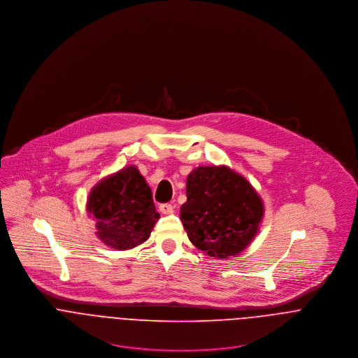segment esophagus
<instances>
[{
  "label": "esophagus",
  "instance_id": "esophagus-1",
  "mask_svg": "<svg viewBox=\"0 0 358 358\" xmlns=\"http://www.w3.org/2000/svg\"><path fill=\"white\" fill-rule=\"evenodd\" d=\"M159 210L164 215H171V213H173V206L171 204H161L159 205Z\"/></svg>",
  "mask_w": 358,
  "mask_h": 358
}]
</instances>
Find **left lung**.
I'll return each instance as SVG.
<instances>
[{"label": "left lung", "mask_w": 358, "mask_h": 358, "mask_svg": "<svg viewBox=\"0 0 358 358\" xmlns=\"http://www.w3.org/2000/svg\"><path fill=\"white\" fill-rule=\"evenodd\" d=\"M180 220L194 247L210 257L241 254L255 238L264 205L254 186L227 165L199 166L186 182Z\"/></svg>", "instance_id": "1"}]
</instances>
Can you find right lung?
<instances>
[{
  "instance_id": "obj_1",
  "label": "right lung",
  "mask_w": 358,
  "mask_h": 358,
  "mask_svg": "<svg viewBox=\"0 0 358 358\" xmlns=\"http://www.w3.org/2000/svg\"><path fill=\"white\" fill-rule=\"evenodd\" d=\"M87 212L95 220L96 237L117 251L143 244L159 219L152 189L135 165L99 180L90 192Z\"/></svg>"
}]
</instances>
